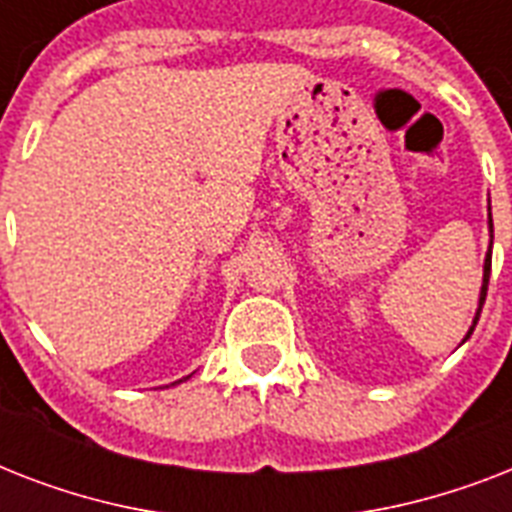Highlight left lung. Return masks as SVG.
Returning a JSON list of instances; mask_svg holds the SVG:
<instances>
[{
	"label": "left lung",
	"instance_id": "1",
	"mask_svg": "<svg viewBox=\"0 0 512 512\" xmlns=\"http://www.w3.org/2000/svg\"><path fill=\"white\" fill-rule=\"evenodd\" d=\"M489 273H492V249H489V255H486V263H484V287H481V303H478L476 321H478V316H481V305H484V300H486V287H489ZM476 321H473V327H476ZM473 327H470V332H473ZM470 332H468V337H470ZM468 337H465V340H468Z\"/></svg>",
	"mask_w": 512,
	"mask_h": 512
}]
</instances>
